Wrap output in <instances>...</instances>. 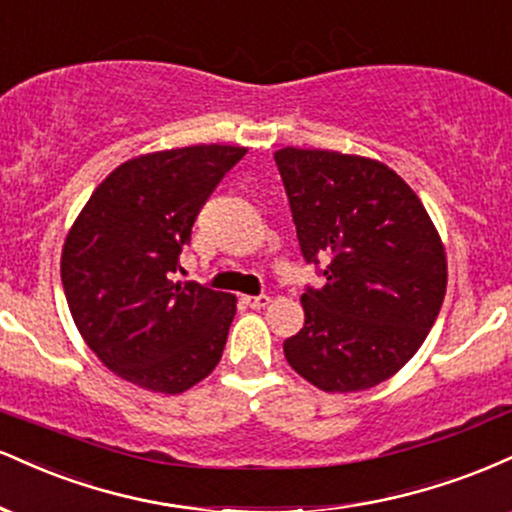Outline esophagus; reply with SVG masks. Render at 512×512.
<instances>
[{"instance_id": "1", "label": "esophagus", "mask_w": 512, "mask_h": 512, "mask_svg": "<svg viewBox=\"0 0 512 512\" xmlns=\"http://www.w3.org/2000/svg\"><path fill=\"white\" fill-rule=\"evenodd\" d=\"M270 297L266 294H258V297H244V304L251 306V309H263V306H268Z\"/></svg>"}]
</instances>
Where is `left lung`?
<instances>
[{"label": "left lung", "mask_w": 512, "mask_h": 512, "mask_svg": "<svg viewBox=\"0 0 512 512\" xmlns=\"http://www.w3.org/2000/svg\"><path fill=\"white\" fill-rule=\"evenodd\" d=\"M275 162L302 256L326 278L302 294L304 328L282 345L287 362L326 393L374 388L410 362L441 311V237L383 162L292 146Z\"/></svg>", "instance_id": "obj_1"}]
</instances>
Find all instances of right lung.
I'll list each match as a JSON object with an SVG mask.
<instances>
[{
    "mask_svg": "<svg viewBox=\"0 0 512 512\" xmlns=\"http://www.w3.org/2000/svg\"><path fill=\"white\" fill-rule=\"evenodd\" d=\"M244 153L210 143L126 160L66 234L62 285L78 333L134 386L184 393L220 362L237 299L172 275L198 210Z\"/></svg>",
    "mask_w": 512,
    "mask_h": 512,
    "instance_id": "1",
    "label": "right lung"
}]
</instances>
